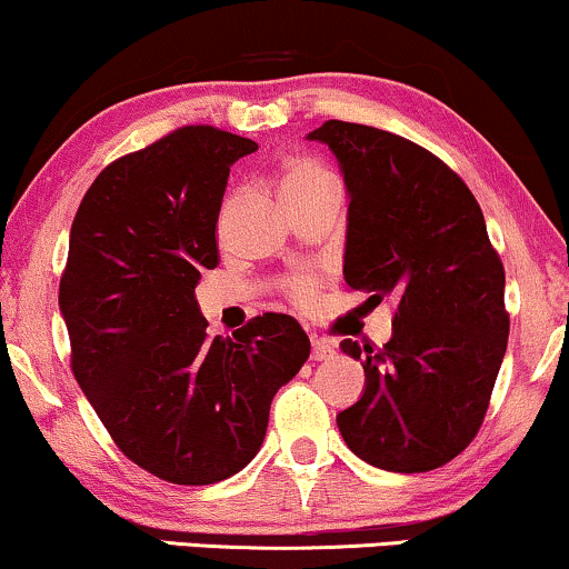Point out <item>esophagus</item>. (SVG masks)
Here are the masks:
<instances>
[{
  "instance_id": "obj_1",
  "label": "esophagus",
  "mask_w": 569,
  "mask_h": 569,
  "mask_svg": "<svg viewBox=\"0 0 569 569\" xmlns=\"http://www.w3.org/2000/svg\"><path fill=\"white\" fill-rule=\"evenodd\" d=\"M336 355L333 343L326 341V338H312V359H318V362H322V359H330Z\"/></svg>"
}]
</instances>
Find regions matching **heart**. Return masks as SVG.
Wrapping results in <instances>:
<instances>
[{"label":"heart","mask_w":569,"mask_h":569,"mask_svg":"<svg viewBox=\"0 0 569 569\" xmlns=\"http://www.w3.org/2000/svg\"><path fill=\"white\" fill-rule=\"evenodd\" d=\"M278 189H280V197H283V201H286L291 197H305V193L338 189V181H336L333 172L326 168V164L301 157V160H293L286 164ZM236 201H239V197H231L226 201V207H222L220 226H226L228 218H231ZM286 289H289V297L297 301V305L307 307V305H312L315 291H318V280H315L312 276H307V272H301V276H293L289 283H286Z\"/></svg>","instance_id":"1"}]
</instances>
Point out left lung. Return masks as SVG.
Instances as JSON below:
<instances>
[{"label":"left lung","instance_id":"8db88e82","mask_svg":"<svg viewBox=\"0 0 569 569\" xmlns=\"http://www.w3.org/2000/svg\"><path fill=\"white\" fill-rule=\"evenodd\" d=\"M307 139L328 143L347 186L343 280L372 305L397 299L383 349L341 341L365 388L338 430L380 470H436L476 438L507 351L505 268L483 212L455 170L397 133L328 120Z\"/></svg>","mask_w":569,"mask_h":569}]
</instances>
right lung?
Masks as SVG:
<instances>
[{"label": "right lung", "instance_id": "1", "mask_svg": "<svg viewBox=\"0 0 569 569\" xmlns=\"http://www.w3.org/2000/svg\"><path fill=\"white\" fill-rule=\"evenodd\" d=\"M257 143L186 126L99 172L70 228L60 312L73 376L123 455L178 486L243 470L272 397L309 338L264 312L233 338L207 336L197 280L218 264L214 226L231 164Z\"/></svg>", "mask_w": 569, "mask_h": 569}]
</instances>
